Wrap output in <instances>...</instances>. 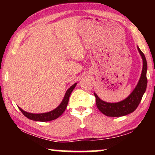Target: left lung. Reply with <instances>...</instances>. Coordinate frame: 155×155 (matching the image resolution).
Instances as JSON below:
<instances>
[{"label":"left lung","mask_w":155,"mask_h":155,"mask_svg":"<svg viewBox=\"0 0 155 155\" xmlns=\"http://www.w3.org/2000/svg\"><path fill=\"white\" fill-rule=\"evenodd\" d=\"M137 50L142 59L143 68L140 80L130 95L123 101L117 102V103H107L101 100L96 93H94L97 107L100 111L107 116L121 117L133 113L137 109L139 104L140 103L143 94L145 93L147 82H148L146 78L147 68H148L147 61L145 55L138 46Z\"/></svg>","instance_id":"1"}]
</instances>
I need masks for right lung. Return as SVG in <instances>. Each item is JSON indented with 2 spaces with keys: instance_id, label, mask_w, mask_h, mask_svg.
I'll list each match as a JSON object with an SVG mask.
<instances>
[{
  "instance_id": "obj_1",
  "label": "right lung",
  "mask_w": 155,
  "mask_h": 155,
  "mask_svg": "<svg viewBox=\"0 0 155 155\" xmlns=\"http://www.w3.org/2000/svg\"><path fill=\"white\" fill-rule=\"evenodd\" d=\"M77 83L72 85L68 90L66 91L65 94V96L64 97V99L62 100L61 103H60L59 105L57 107L56 109L54 110H52L51 111L43 113V114H31V113H28L24 111L20 107H18V108L22 113L23 115L27 117V118L34 120V121H39V122H48L51 121V120H55L57 117H59L65 111V109L68 106V101H69V98L70 94H71L72 91L74 90V87L77 85Z\"/></svg>"
}]
</instances>
